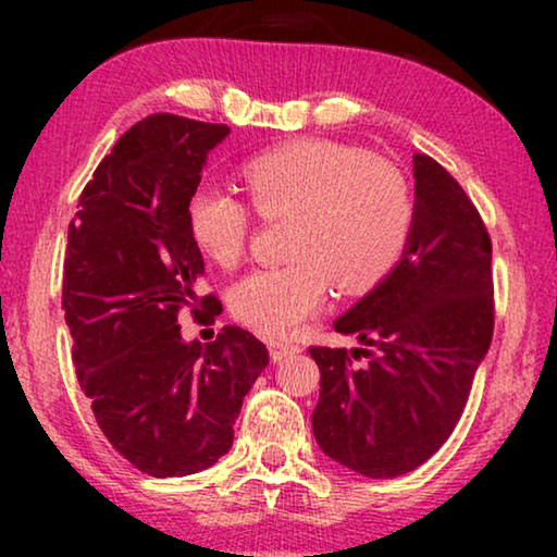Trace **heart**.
I'll return each instance as SVG.
<instances>
[{
    "label": "heart",
    "mask_w": 557,
    "mask_h": 557,
    "mask_svg": "<svg viewBox=\"0 0 557 557\" xmlns=\"http://www.w3.org/2000/svg\"><path fill=\"white\" fill-rule=\"evenodd\" d=\"M307 225L317 270L348 280H371L388 268L395 221L388 209L369 196H336L319 206ZM235 301L245 322L275 344L289 342L312 312V295L287 270L250 280Z\"/></svg>",
    "instance_id": "b5f03b06"
}]
</instances>
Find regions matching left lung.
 Returning <instances> with one entry per match:
<instances>
[{"label":"left lung","instance_id":"obj_1","mask_svg":"<svg viewBox=\"0 0 557 557\" xmlns=\"http://www.w3.org/2000/svg\"><path fill=\"white\" fill-rule=\"evenodd\" d=\"M223 125L157 112L122 135L69 223L63 312L83 393L110 445L149 476L209 469L233 445L243 398L268 348L240 326L209 329L191 203ZM188 308L207 329L184 339Z\"/></svg>","mask_w":557,"mask_h":557}]
</instances>
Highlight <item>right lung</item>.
<instances>
[{"label": "right lung", "mask_w": 557, "mask_h": 557, "mask_svg": "<svg viewBox=\"0 0 557 557\" xmlns=\"http://www.w3.org/2000/svg\"><path fill=\"white\" fill-rule=\"evenodd\" d=\"M414 182L400 262L334 322L354 342L309 351L322 373L312 414L319 447L371 479L408 474L445 445L494 332L482 219L442 166Z\"/></svg>", "instance_id": "1"}]
</instances>
